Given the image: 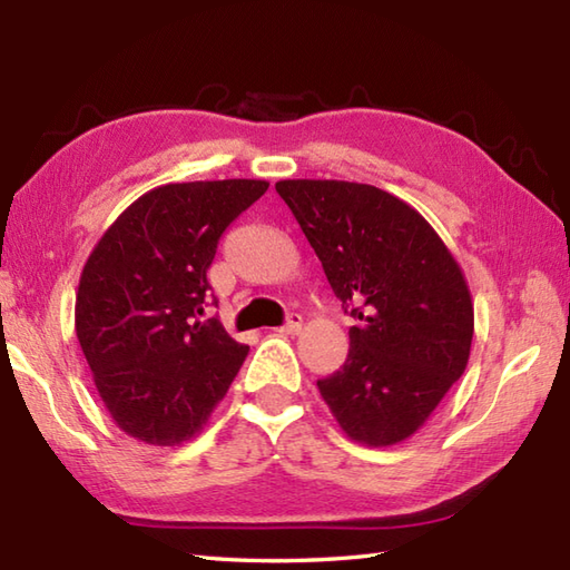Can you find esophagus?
Returning a JSON list of instances; mask_svg holds the SVG:
<instances>
[{
	"label": "esophagus",
	"instance_id": "34e87169",
	"mask_svg": "<svg viewBox=\"0 0 570 570\" xmlns=\"http://www.w3.org/2000/svg\"><path fill=\"white\" fill-rule=\"evenodd\" d=\"M301 325H304V318L298 316V313H288L286 323L278 328V333H286V335H296L301 331Z\"/></svg>",
	"mask_w": 570,
	"mask_h": 570
}]
</instances>
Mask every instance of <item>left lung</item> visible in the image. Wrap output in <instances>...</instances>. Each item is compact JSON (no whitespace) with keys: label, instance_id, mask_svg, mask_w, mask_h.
Returning <instances> with one entry per match:
<instances>
[{"label":"left lung","instance_id":"left-lung-1","mask_svg":"<svg viewBox=\"0 0 570 570\" xmlns=\"http://www.w3.org/2000/svg\"><path fill=\"white\" fill-rule=\"evenodd\" d=\"M345 313V365L318 380L350 439L394 445L416 433L465 372L472 301L453 254L392 193L350 180H278Z\"/></svg>","mask_w":570,"mask_h":570}]
</instances>
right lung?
I'll return each mask as SVG.
<instances>
[{"label": "right lung", "mask_w": 570, "mask_h": 570, "mask_svg": "<svg viewBox=\"0 0 570 570\" xmlns=\"http://www.w3.org/2000/svg\"><path fill=\"white\" fill-rule=\"evenodd\" d=\"M266 188L249 178L159 186L88 257L76 333L105 409L131 439L190 441L237 377L249 347L200 316L217 242Z\"/></svg>", "instance_id": "add662e5"}]
</instances>
